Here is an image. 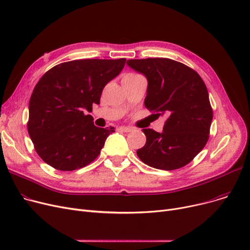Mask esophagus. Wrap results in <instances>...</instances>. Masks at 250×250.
<instances>
[{
    "mask_svg": "<svg viewBox=\"0 0 250 250\" xmlns=\"http://www.w3.org/2000/svg\"><path fill=\"white\" fill-rule=\"evenodd\" d=\"M118 130H121V132H125V133H129V132H132L133 128L128 127V126H120L118 127Z\"/></svg>",
    "mask_w": 250,
    "mask_h": 250,
    "instance_id": "obj_1",
    "label": "esophagus"
}]
</instances>
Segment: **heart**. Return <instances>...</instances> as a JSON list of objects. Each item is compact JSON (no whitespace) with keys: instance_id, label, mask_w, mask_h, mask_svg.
<instances>
[{"instance_id":"obj_1","label":"heart","mask_w":250,"mask_h":250,"mask_svg":"<svg viewBox=\"0 0 250 250\" xmlns=\"http://www.w3.org/2000/svg\"><path fill=\"white\" fill-rule=\"evenodd\" d=\"M126 75H130V74H126Z\"/></svg>"}]
</instances>
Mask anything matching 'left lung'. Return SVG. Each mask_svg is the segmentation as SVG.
<instances>
[{"label":"left lung","instance_id":"left-lung-1","mask_svg":"<svg viewBox=\"0 0 250 250\" xmlns=\"http://www.w3.org/2000/svg\"><path fill=\"white\" fill-rule=\"evenodd\" d=\"M126 63L147 77V109L166 115L163 133L142 129L147 142L137 151L138 157L162 170L188 165L206 146L213 120L203 79L185 63L170 59L128 60Z\"/></svg>","mask_w":250,"mask_h":250}]
</instances>
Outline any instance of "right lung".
<instances>
[{"mask_svg":"<svg viewBox=\"0 0 250 250\" xmlns=\"http://www.w3.org/2000/svg\"><path fill=\"white\" fill-rule=\"evenodd\" d=\"M125 59H86L65 62L48 70L35 85L29 100L28 134L39 157L61 171L93 162L114 127H97L92 104L122 72Z\"/></svg>","mask_w":250,"mask_h":250,"instance_id":"1","label":"right lung"}]
</instances>
